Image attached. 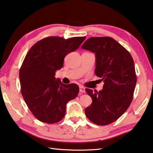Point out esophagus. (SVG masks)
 Masks as SVG:
<instances>
[{"label": "esophagus", "instance_id": "esophagus-1", "mask_svg": "<svg viewBox=\"0 0 153 153\" xmlns=\"http://www.w3.org/2000/svg\"><path fill=\"white\" fill-rule=\"evenodd\" d=\"M79 91L81 93H84L85 90V88L83 87V86H79Z\"/></svg>", "mask_w": 153, "mask_h": 153}]
</instances>
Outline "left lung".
<instances>
[{
	"label": "left lung",
	"instance_id": "1",
	"mask_svg": "<svg viewBox=\"0 0 153 153\" xmlns=\"http://www.w3.org/2000/svg\"><path fill=\"white\" fill-rule=\"evenodd\" d=\"M82 48L95 53V74L104 83L99 91L85 89L92 99L85 108V116L96 124H110L118 120L132 102L137 84L134 61L123 46L109 37L89 38Z\"/></svg>",
	"mask_w": 153,
	"mask_h": 153
}]
</instances>
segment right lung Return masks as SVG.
<instances>
[{
    "label": "right lung",
    "mask_w": 153,
    "mask_h": 153,
    "mask_svg": "<svg viewBox=\"0 0 153 153\" xmlns=\"http://www.w3.org/2000/svg\"><path fill=\"white\" fill-rule=\"evenodd\" d=\"M85 37H48L36 43L26 55L19 71L21 91L27 106L42 123L54 124L64 117L66 104L76 98L79 87L55 78L64 58L79 48Z\"/></svg>",
    "instance_id": "add662e5"
}]
</instances>
